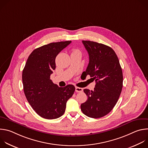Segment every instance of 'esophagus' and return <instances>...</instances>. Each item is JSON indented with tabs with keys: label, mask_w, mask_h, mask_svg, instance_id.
Segmentation results:
<instances>
[{
	"label": "esophagus",
	"mask_w": 148,
	"mask_h": 148,
	"mask_svg": "<svg viewBox=\"0 0 148 148\" xmlns=\"http://www.w3.org/2000/svg\"><path fill=\"white\" fill-rule=\"evenodd\" d=\"M83 91V89L82 88H79V87H75V92H81Z\"/></svg>",
	"instance_id": "esophagus-1"
}]
</instances>
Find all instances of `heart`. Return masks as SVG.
Wrapping results in <instances>:
<instances>
[{
  "mask_svg": "<svg viewBox=\"0 0 148 148\" xmlns=\"http://www.w3.org/2000/svg\"><path fill=\"white\" fill-rule=\"evenodd\" d=\"M78 50H76V49H74L73 50V52H75V51H78Z\"/></svg>",
  "mask_w": 148,
  "mask_h": 148,
  "instance_id": "obj_1",
  "label": "heart"
}]
</instances>
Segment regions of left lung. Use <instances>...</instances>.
<instances>
[{
  "mask_svg": "<svg viewBox=\"0 0 148 148\" xmlns=\"http://www.w3.org/2000/svg\"><path fill=\"white\" fill-rule=\"evenodd\" d=\"M89 55V63L84 75H89L96 84L93 91L84 89L88 99L81 105L84 114L99 118L110 113L116 105L123 86V74L114 50L105 45L82 40Z\"/></svg>",
  "mask_w": 148,
  "mask_h": 148,
  "instance_id": "8db88e82",
  "label": "left lung"
}]
</instances>
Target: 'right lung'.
<instances>
[{"mask_svg":"<svg viewBox=\"0 0 148 148\" xmlns=\"http://www.w3.org/2000/svg\"><path fill=\"white\" fill-rule=\"evenodd\" d=\"M71 41L51 43L36 49L29 56L22 73L23 90L27 101L41 117L56 119L64 114L66 103L74 91L73 85L59 87L50 79L55 60Z\"/></svg>","mask_w":148,"mask_h":148,"instance_id":"right-lung-1","label":"right lung"}]
</instances>
